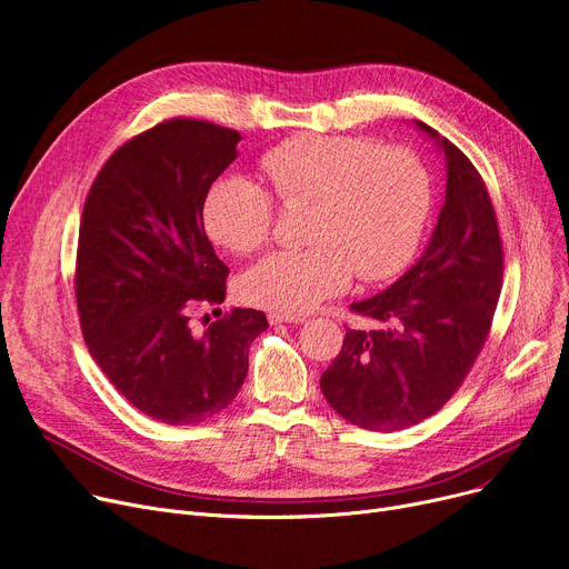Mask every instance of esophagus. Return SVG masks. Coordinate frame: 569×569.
<instances>
[{
  "mask_svg": "<svg viewBox=\"0 0 569 569\" xmlns=\"http://www.w3.org/2000/svg\"><path fill=\"white\" fill-rule=\"evenodd\" d=\"M270 323H303V315H289V312H268Z\"/></svg>",
  "mask_w": 569,
  "mask_h": 569,
  "instance_id": "34e87169",
  "label": "esophagus"
}]
</instances>
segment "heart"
I'll use <instances>...</instances> for the list:
<instances>
[{"instance_id": "b5f03b06", "label": "heart", "mask_w": 569, "mask_h": 569, "mask_svg": "<svg viewBox=\"0 0 569 569\" xmlns=\"http://www.w3.org/2000/svg\"><path fill=\"white\" fill-rule=\"evenodd\" d=\"M280 203H310L306 250L270 252L240 278L242 299L303 315L355 278L385 280L410 261L423 233L432 184L410 148L299 133L261 154ZM276 220L273 197L250 176L227 173L203 199V227L233 254L259 250Z\"/></svg>"}]
</instances>
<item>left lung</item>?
<instances>
[{
	"label": "left lung",
	"mask_w": 569,
	"mask_h": 569,
	"mask_svg": "<svg viewBox=\"0 0 569 569\" xmlns=\"http://www.w3.org/2000/svg\"><path fill=\"white\" fill-rule=\"evenodd\" d=\"M447 161L445 206L421 259L382 293L349 308L385 323L347 329L336 361L321 375L331 408L366 430L415 426L463 385L502 287V240L479 171L451 141L419 122Z\"/></svg>",
	"instance_id": "obj_1"
}]
</instances>
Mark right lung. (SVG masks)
Returning <instances> with one entry per match:
<instances>
[{"label":"right lung","mask_w":569,"mask_h":569,"mask_svg":"<svg viewBox=\"0 0 569 569\" xmlns=\"http://www.w3.org/2000/svg\"><path fill=\"white\" fill-rule=\"evenodd\" d=\"M238 141V131L206 120L159 122L108 157L80 220L76 303L86 345L133 408L169 426L220 415L246 382L252 340L268 329L252 308H233L203 333L189 327L197 308L227 296L229 268L206 236L203 199Z\"/></svg>","instance_id":"right-lung-1"}]
</instances>
